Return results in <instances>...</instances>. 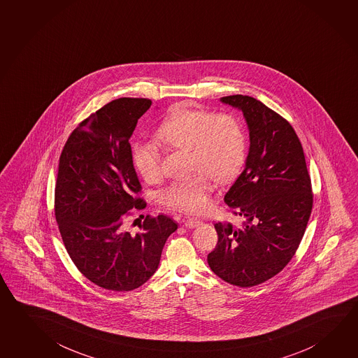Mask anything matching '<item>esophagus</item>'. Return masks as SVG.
I'll return each instance as SVG.
<instances>
[{"label": "esophagus", "instance_id": "34e87169", "mask_svg": "<svg viewBox=\"0 0 358 358\" xmlns=\"http://www.w3.org/2000/svg\"><path fill=\"white\" fill-rule=\"evenodd\" d=\"M202 224V221L198 220V218H187L184 222V226L187 228H194L198 227Z\"/></svg>", "mask_w": 358, "mask_h": 358}]
</instances>
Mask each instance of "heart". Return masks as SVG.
Returning a JSON list of instances; mask_svg holds the SVG:
<instances>
[{
  "label": "heart",
  "mask_w": 358,
  "mask_h": 358,
  "mask_svg": "<svg viewBox=\"0 0 358 358\" xmlns=\"http://www.w3.org/2000/svg\"><path fill=\"white\" fill-rule=\"evenodd\" d=\"M156 138L174 149L190 150L195 174L170 182L160 193L165 207L199 213L208 207L212 180L226 184L243 168L248 138L240 120L231 112H213L179 104L164 118ZM132 162L145 182H156L163 176L160 151L154 143H135Z\"/></svg>",
  "instance_id": "b5f03b06"
}]
</instances>
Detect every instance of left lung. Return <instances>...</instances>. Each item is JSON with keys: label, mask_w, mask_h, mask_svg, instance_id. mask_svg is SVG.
Returning <instances> with one entry per match:
<instances>
[{"label": "left lung", "mask_w": 358, "mask_h": 358, "mask_svg": "<svg viewBox=\"0 0 358 358\" xmlns=\"http://www.w3.org/2000/svg\"><path fill=\"white\" fill-rule=\"evenodd\" d=\"M250 129L246 168L224 195L238 223H215L212 271L228 284L259 285L293 259L313 209L312 180L299 137L278 112L250 96L222 97Z\"/></svg>", "instance_id": "left-lung-1"}]
</instances>
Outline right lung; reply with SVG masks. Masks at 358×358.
<instances>
[{
    "label": "right lung",
    "instance_id": "add662e5",
    "mask_svg": "<svg viewBox=\"0 0 358 358\" xmlns=\"http://www.w3.org/2000/svg\"><path fill=\"white\" fill-rule=\"evenodd\" d=\"M151 103L122 97L104 104L73 130L59 157L54 213L65 250L82 275L113 292L145 284L178 228L159 215H146L137 232L127 229L129 217L146 207L130 137Z\"/></svg>",
    "mask_w": 358,
    "mask_h": 358
}]
</instances>
